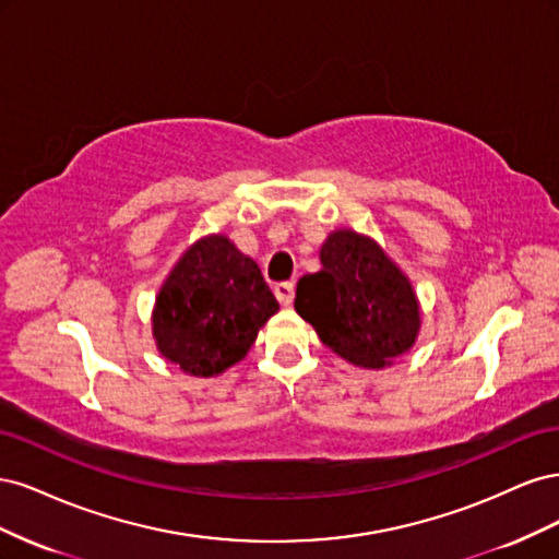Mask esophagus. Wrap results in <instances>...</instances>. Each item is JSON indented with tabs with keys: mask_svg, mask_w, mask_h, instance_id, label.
Listing matches in <instances>:
<instances>
[{
	"mask_svg": "<svg viewBox=\"0 0 559 559\" xmlns=\"http://www.w3.org/2000/svg\"><path fill=\"white\" fill-rule=\"evenodd\" d=\"M273 292L282 306H292L294 302V282H280V284H275Z\"/></svg>",
	"mask_w": 559,
	"mask_h": 559,
	"instance_id": "34e87169",
	"label": "esophagus"
}]
</instances>
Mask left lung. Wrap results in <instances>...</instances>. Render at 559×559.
Returning <instances> with one entry per match:
<instances>
[{"mask_svg":"<svg viewBox=\"0 0 559 559\" xmlns=\"http://www.w3.org/2000/svg\"><path fill=\"white\" fill-rule=\"evenodd\" d=\"M319 259V273L298 280L294 308L321 343L364 368H384L415 345L417 296L378 242L347 228L333 230Z\"/></svg>","mask_w":559,"mask_h":559,"instance_id":"1","label":"left lung"}]
</instances>
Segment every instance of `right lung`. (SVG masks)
Segmentation results:
<instances>
[{"label":"right lung","mask_w":559,"mask_h":559,"mask_svg":"<svg viewBox=\"0 0 559 559\" xmlns=\"http://www.w3.org/2000/svg\"><path fill=\"white\" fill-rule=\"evenodd\" d=\"M280 310L259 265L226 235L198 240L160 286L154 341L183 373L214 378L245 359L259 329Z\"/></svg>","instance_id":"right-lung-1"}]
</instances>
